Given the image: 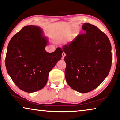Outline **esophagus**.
<instances>
[{
  "instance_id": "obj_1",
  "label": "esophagus",
  "mask_w": 120,
  "mask_h": 120,
  "mask_svg": "<svg viewBox=\"0 0 120 120\" xmlns=\"http://www.w3.org/2000/svg\"><path fill=\"white\" fill-rule=\"evenodd\" d=\"M65 56V53H64V52H63V53H62V60H63V59L64 58Z\"/></svg>"
}]
</instances>
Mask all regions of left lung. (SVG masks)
I'll return each mask as SVG.
<instances>
[{"label": "left lung", "instance_id": "left-lung-1", "mask_svg": "<svg viewBox=\"0 0 120 120\" xmlns=\"http://www.w3.org/2000/svg\"><path fill=\"white\" fill-rule=\"evenodd\" d=\"M79 34L64 45L67 66L65 76L72 89L87 93L101 84L111 67V46L106 34L96 26L86 23Z\"/></svg>", "mask_w": 120, "mask_h": 120}]
</instances>
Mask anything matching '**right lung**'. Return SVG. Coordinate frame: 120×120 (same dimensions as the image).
<instances>
[{"label":"right lung","instance_id":"add662e5","mask_svg":"<svg viewBox=\"0 0 120 120\" xmlns=\"http://www.w3.org/2000/svg\"><path fill=\"white\" fill-rule=\"evenodd\" d=\"M48 39L40 27H23L10 41L5 58L6 70L18 87L32 93L46 84L49 74L60 60L63 51L57 48L52 53L45 51Z\"/></svg>","mask_w":120,"mask_h":120}]
</instances>
